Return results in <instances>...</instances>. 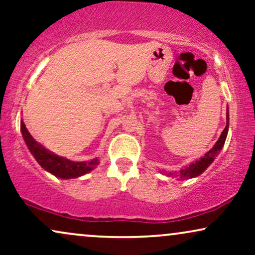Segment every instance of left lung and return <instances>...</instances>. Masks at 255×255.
I'll return each instance as SVG.
<instances>
[{"instance_id":"1","label":"left lung","mask_w":255,"mask_h":255,"mask_svg":"<svg viewBox=\"0 0 255 255\" xmlns=\"http://www.w3.org/2000/svg\"><path fill=\"white\" fill-rule=\"evenodd\" d=\"M227 131H229V110H227V113H226V127L225 129L222 131L220 137L218 138V141L216 142V144L213 145L211 150L206 152V154L203 156L202 158H199L198 161L192 162L191 164L188 165V167L181 169V171H179V175H178L179 177L182 179L193 178L203 174V172L208 169L209 165L215 161V157L223 149L224 143H225V140H226V136H227Z\"/></svg>"}]
</instances>
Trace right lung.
Returning a JSON list of instances; mask_svg holds the SVG:
<instances>
[{
	"instance_id": "1",
	"label": "right lung",
	"mask_w": 255,
	"mask_h": 255,
	"mask_svg": "<svg viewBox=\"0 0 255 255\" xmlns=\"http://www.w3.org/2000/svg\"><path fill=\"white\" fill-rule=\"evenodd\" d=\"M21 131L24 138L25 144L28 145L30 152L38 164L50 174H52L58 178L70 179L80 177L87 172L92 171L94 168L99 164V158H93L87 162H74L70 161L63 156H58L50 150H47L42 144L38 143L35 138L31 136L26 129L24 122L21 120Z\"/></svg>"
}]
</instances>
